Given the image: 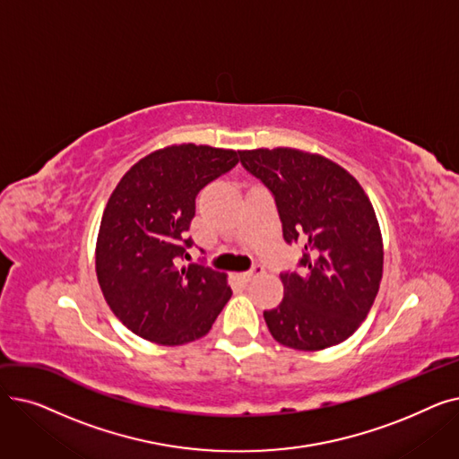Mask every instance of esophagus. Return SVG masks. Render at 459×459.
<instances>
[{
  "instance_id": "1",
  "label": "esophagus",
  "mask_w": 459,
  "mask_h": 459,
  "mask_svg": "<svg viewBox=\"0 0 459 459\" xmlns=\"http://www.w3.org/2000/svg\"><path fill=\"white\" fill-rule=\"evenodd\" d=\"M262 273H264V266H260V264H255V266H253L249 272H246V273L239 275V279L246 281V282H251L253 279H256V277H258V275H262Z\"/></svg>"
}]
</instances>
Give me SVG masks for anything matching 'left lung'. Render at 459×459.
Listing matches in <instances>:
<instances>
[{"label": "left lung", "instance_id": "left-lung-1", "mask_svg": "<svg viewBox=\"0 0 459 459\" xmlns=\"http://www.w3.org/2000/svg\"><path fill=\"white\" fill-rule=\"evenodd\" d=\"M239 161L275 199L286 244H301V272H284V298L264 312L282 346L318 351L363 324L383 275V239L370 199L334 161L298 149L242 151Z\"/></svg>", "mask_w": 459, "mask_h": 459}]
</instances>
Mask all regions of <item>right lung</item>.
Here are the masks:
<instances>
[{
    "label": "right lung",
    "mask_w": 459,
    "mask_h": 459,
    "mask_svg": "<svg viewBox=\"0 0 459 459\" xmlns=\"http://www.w3.org/2000/svg\"><path fill=\"white\" fill-rule=\"evenodd\" d=\"M239 152L171 144L139 160L106 204L96 277L113 315L144 341L180 346L204 336L232 296L227 275L187 264L186 238L199 191L229 173Z\"/></svg>",
    "instance_id": "1"
}]
</instances>
